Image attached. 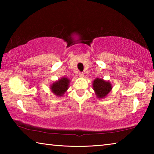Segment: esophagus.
<instances>
[{"label":"esophagus","mask_w":154,"mask_h":154,"mask_svg":"<svg viewBox=\"0 0 154 154\" xmlns=\"http://www.w3.org/2000/svg\"><path fill=\"white\" fill-rule=\"evenodd\" d=\"M79 76L81 77H83V72H79Z\"/></svg>","instance_id":"esophagus-1"}]
</instances>
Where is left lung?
Returning a JSON list of instances; mask_svg holds the SVG:
<instances>
[{
    "label": "left lung",
    "instance_id": "left-lung-1",
    "mask_svg": "<svg viewBox=\"0 0 154 154\" xmlns=\"http://www.w3.org/2000/svg\"><path fill=\"white\" fill-rule=\"evenodd\" d=\"M94 90L98 98H104L110 92L112 86L109 82H106L102 79H96L93 83Z\"/></svg>",
    "mask_w": 154,
    "mask_h": 154
}]
</instances>
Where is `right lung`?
Segmentation results:
<instances>
[{
	"label": "right lung",
	"mask_w": 154,
	"mask_h": 154,
	"mask_svg": "<svg viewBox=\"0 0 154 154\" xmlns=\"http://www.w3.org/2000/svg\"><path fill=\"white\" fill-rule=\"evenodd\" d=\"M69 80L67 78L63 77L52 84L51 90L56 96H62L69 88Z\"/></svg>",
	"instance_id": "1"
}]
</instances>
